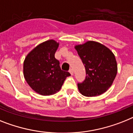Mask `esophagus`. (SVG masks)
<instances>
[{"mask_svg": "<svg viewBox=\"0 0 133 133\" xmlns=\"http://www.w3.org/2000/svg\"><path fill=\"white\" fill-rule=\"evenodd\" d=\"M69 72H70V73H71V75H73V73H73V70L72 69H69Z\"/></svg>", "mask_w": 133, "mask_h": 133, "instance_id": "1", "label": "esophagus"}]
</instances>
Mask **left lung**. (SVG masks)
Here are the masks:
<instances>
[{"label": "left lung", "instance_id": "8db88e82", "mask_svg": "<svg viewBox=\"0 0 133 133\" xmlns=\"http://www.w3.org/2000/svg\"><path fill=\"white\" fill-rule=\"evenodd\" d=\"M85 69V79L78 83L81 94L96 96L105 92L116 77L118 66L116 58L109 49L95 41L75 46Z\"/></svg>", "mask_w": 133, "mask_h": 133}]
</instances>
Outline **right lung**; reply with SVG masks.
<instances>
[{
    "label": "right lung",
    "instance_id": "add662e5",
    "mask_svg": "<svg viewBox=\"0 0 133 133\" xmlns=\"http://www.w3.org/2000/svg\"><path fill=\"white\" fill-rule=\"evenodd\" d=\"M58 43L49 40L37 46L25 58V79L38 94L48 96L60 90L64 80L71 74L61 70L59 60L55 58Z\"/></svg>",
    "mask_w": 133,
    "mask_h": 133
}]
</instances>
